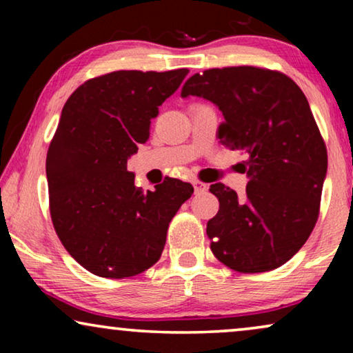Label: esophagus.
Instances as JSON below:
<instances>
[{
	"label": "esophagus",
	"mask_w": 353,
	"mask_h": 353,
	"mask_svg": "<svg viewBox=\"0 0 353 353\" xmlns=\"http://www.w3.org/2000/svg\"><path fill=\"white\" fill-rule=\"evenodd\" d=\"M192 186H194V191H196V192H202V191L207 190L205 183H202V181H199V180L192 181Z\"/></svg>",
	"instance_id": "obj_1"
}]
</instances>
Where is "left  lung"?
<instances>
[{"label":"left lung","instance_id":"obj_1","mask_svg":"<svg viewBox=\"0 0 353 353\" xmlns=\"http://www.w3.org/2000/svg\"><path fill=\"white\" fill-rule=\"evenodd\" d=\"M181 96L219 105L225 117L220 143L248 154L241 163L250 178L244 196L223 183L210 186L220 202L207 221L212 252L239 273L281 267L315 228L327 168L325 139L305 94L283 72L238 65L194 74Z\"/></svg>","mask_w":353,"mask_h":353}]
</instances>
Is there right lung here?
<instances>
[{
	"mask_svg": "<svg viewBox=\"0 0 353 353\" xmlns=\"http://www.w3.org/2000/svg\"><path fill=\"white\" fill-rule=\"evenodd\" d=\"M188 72H110L86 80L62 108L46 154L50 214L67 252L96 276L122 279L151 268L168 223L194 192L176 178L143 191L127 170L159 105Z\"/></svg>",
	"mask_w": 353,
	"mask_h": 353,
	"instance_id": "add662e5",
	"label": "right lung"
}]
</instances>
